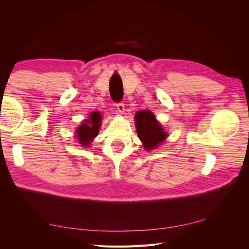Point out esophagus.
<instances>
[{
    "label": "esophagus",
    "mask_w": 249,
    "mask_h": 249,
    "mask_svg": "<svg viewBox=\"0 0 249 249\" xmlns=\"http://www.w3.org/2000/svg\"><path fill=\"white\" fill-rule=\"evenodd\" d=\"M116 109L120 113V114H123V113L124 112V103H117L116 104Z\"/></svg>",
    "instance_id": "34e87169"
}]
</instances>
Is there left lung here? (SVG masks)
<instances>
[{"label":"left lung","mask_w":249,"mask_h":249,"mask_svg":"<svg viewBox=\"0 0 249 249\" xmlns=\"http://www.w3.org/2000/svg\"><path fill=\"white\" fill-rule=\"evenodd\" d=\"M136 129L139 139L143 142L145 149H153L167 137L161 124L157 122L155 115L150 111H139L135 115Z\"/></svg>","instance_id":"1"}]
</instances>
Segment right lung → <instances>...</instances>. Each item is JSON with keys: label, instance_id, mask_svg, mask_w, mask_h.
<instances>
[{"label": "right lung", "instance_id": "1", "mask_svg": "<svg viewBox=\"0 0 249 249\" xmlns=\"http://www.w3.org/2000/svg\"><path fill=\"white\" fill-rule=\"evenodd\" d=\"M101 113L92 112L89 116V119L85 120L77 130V138L83 146H88L90 141L97 136L101 125Z\"/></svg>", "mask_w": 249, "mask_h": 249}]
</instances>
